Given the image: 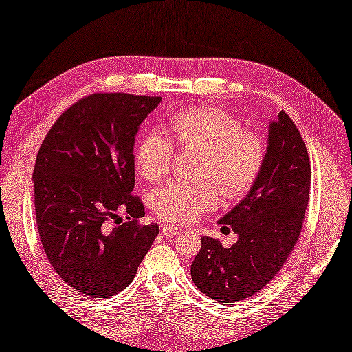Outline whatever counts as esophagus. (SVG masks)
Here are the masks:
<instances>
[{"mask_svg":"<svg viewBox=\"0 0 352 352\" xmlns=\"http://www.w3.org/2000/svg\"><path fill=\"white\" fill-rule=\"evenodd\" d=\"M161 232L166 236V239H170V236H176L179 235V230L176 226L170 225V223H163L161 225Z\"/></svg>","mask_w":352,"mask_h":352,"instance_id":"1","label":"esophagus"}]
</instances>
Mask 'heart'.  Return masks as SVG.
I'll return each instance as SVG.
<instances>
[{
  "label": "heart",
  "mask_w": 352,
  "mask_h": 352,
  "mask_svg": "<svg viewBox=\"0 0 352 352\" xmlns=\"http://www.w3.org/2000/svg\"><path fill=\"white\" fill-rule=\"evenodd\" d=\"M172 139L184 151H198L197 180L185 185L170 182L151 197V206L163 221L191 223L212 212L219 201H235L249 194L258 180L267 144L259 133L244 130L231 112L214 107L191 108L170 120ZM173 144L158 131L139 142L135 153L136 168L148 182L164 179L172 167Z\"/></svg>",
  "instance_id": "obj_1"
}]
</instances>
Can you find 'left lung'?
I'll use <instances>...</instances> for the list:
<instances>
[{"mask_svg": "<svg viewBox=\"0 0 352 352\" xmlns=\"http://www.w3.org/2000/svg\"><path fill=\"white\" fill-rule=\"evenodd\" d=\"M311 188V164L298 127L286 112L270 124L267 158L256 184L219 223L239 240L223 247L203 236L191 265L195 286L234 305L278 274L298 243Z\"/></svg>", "mask_w": 352, "mask_h": 352, "instance_id": "1", "label": "left lung"}]
</instances>
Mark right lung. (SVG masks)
<instances>
[{
	"mask_svg": "<svg viewBox=\"0 0 352 352\" xmlns=\"http://www.w3.org/2000/svg\"><path fill=\"white\" fill-rule=\"evenodd\" d=\"M158 96L94 93L56 120L36 154L34 194L41 244L59 277L91 298L133 281L160 230L135 188V138ZM126 212L128 222L117 223ZM113 220L116 227L110 222Z\"/></svg>",
	"mask_w": 352,
	"mask_h": 352,
	"instance_id": "1",
	"label": "right lung"
}]
</instances>
